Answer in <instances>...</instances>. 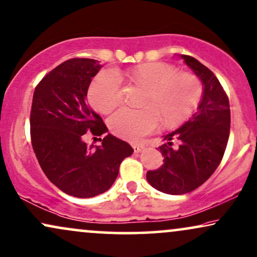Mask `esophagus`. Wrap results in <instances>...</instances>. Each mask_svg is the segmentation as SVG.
<instances>
[{
  "label": "esophagus",
  "mask_w": 257,
  "mask_h": 257,
  "mask_svg": "<svg viewBox=\"0 0 257 257\" xmlns=\"http://www.w3.org/2000/svg\"><path fill=\"white\" fill-rule=\"evenodd\" d=\"M132 148H133V150H135L136 153H139L145 149V146L142 145V144H132Z\"/></svg>",
  "instance_id": "esophagus-1"
}]
</instances>
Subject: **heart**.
<instances>
[{
    "label": "heart",
    "instance_id": "heart-1",
    "mask_svg": "<svg viewBox=\"0 0 257 257\" xmlns=\"http://www.w3.org/2000/svg\"><path fill=\"white\" fill-rule=\"evenodd\" d=\"M132 79L149 88L145 108L124 107L109 118L112 132L126 141H141L155 132L161 124H176L194 112L202 96V85L191 73H178L164 62L137 66ZM89 101L101 113H109L122 102V78L116 69H101L94 76L88 91Z\"/></svg>",
    "mask_w": 257,
    "mask_h": 257
}]
</instances>
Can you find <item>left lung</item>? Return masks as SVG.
<instances>
[{"label":"left lung","instance_id":"8db88e82","mask_svg":"<svg viewBox=\"0 0 257 257\" xmlns=\"http://www.w3.org/2000/svg\"><path fill=\"white\" fill-rule=\"evenodd\" d=\"M181 58L201 79L203 96L197 112L164 136L168 144L159 148L164 156L163 165L146 173L153 188L169 195L188 194L210 178L222 161L230 131L229 99L218 79L192 56ZM172 139L180 142L178 149L171 148Z\"/></svg>","mask_w":257,"mask_h":257}]
</instances>
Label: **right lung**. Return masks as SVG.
Masks as SVG:
<instances>
[{"label":"right lung","instance_id":"right-lung-1","mask_svg":"<svg viewBox=\"0 0 257 257\" xmlns=\"http://www.w3.org/2000/svg\"><path fill=\"white\" fill-rule=\"evenodd\" d=\"M100 68L98 60H67L43 76L33 95L31 138L39 164L53 184L79 198L107 191L122 159L133 153L130 144L111 133L101 146L84 142L86 132H107L86 101L89 84Z\"/></svg>","mask_w":257,"mask_h":257}]
</instances>
